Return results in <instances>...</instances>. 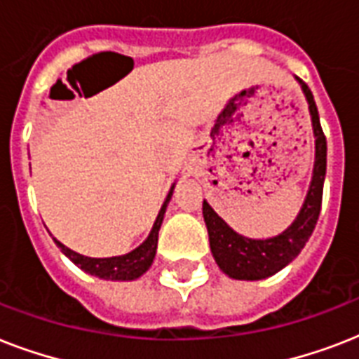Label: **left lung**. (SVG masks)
<instances>
[{
	"mask_svg": "<svg viewBox=\"0 0 359 359\" xmlns=\"http://www.w3.org/2000/svg\"><path fill=\"white\" fill-rule=\"evenodd\" d=\"M296 80L304 91V97L309 106V115H311L313 135H315V163H313L309 190L294 222L279 235L270 236V238H248L244 235H238L222 216L216 214V210L207 201H203V218L207 224L214 261L219 270L231 279L259 281L283 270L300 255V251L304 250V245L317 225L320 203H323L324 177H326V137L320 128L313 93L300 78Z\"/></svg>",
	"mask_w": 359,
	"mask_h": 359,
	"instance_id": "left-lung-1",
	"label": "left lung"
}]
</instances>
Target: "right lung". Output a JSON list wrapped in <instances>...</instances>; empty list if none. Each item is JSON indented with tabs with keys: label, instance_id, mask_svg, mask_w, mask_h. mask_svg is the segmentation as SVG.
<instances>
[{
	"label": "right lung",
	"instance_id": "add662e5",
	"mask_svg": "<svg viewBox=\"0 0 359 359\" xmlns=\"http://www.w3.org/2000/svg\"><path fill=\"white\" fill-rule=\"evenodd\" d=\"M175 182L169 190L165 201H163L160 212H158L156 219H154V225H152L151 233L143 242H141L135 250L124 253V255L117 257H104V259H97V257H86L81 253H76L70 248H67L65 244H61L57 238L55 244L65 255L69 257L70 261L74 262L76 266H80L83 272L91 273V276H97L100 279H109V281H134V279L141 278L143 273L151 268L152 261H154V255H156L158 248V231L162 227L163 216H165V210H168V205L171 201V196H173Z\"/></svg>",
	"mask_w": 359,
	"mask_h": 359
}]
</instances>
